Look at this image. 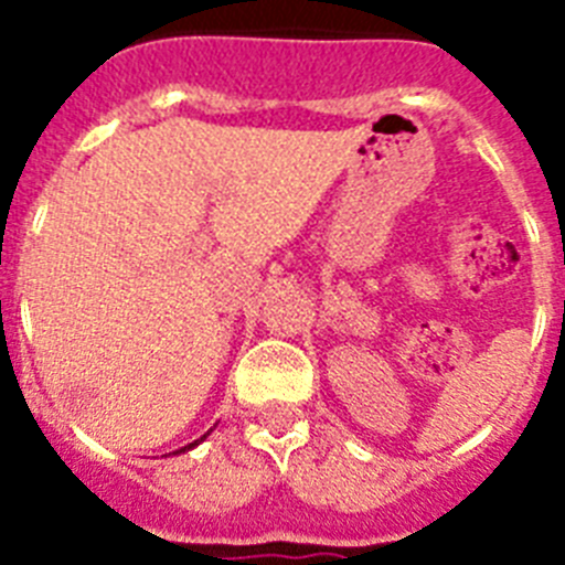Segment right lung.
I'll use <instances>...</instances> for the list:
<instances>
[{"mask_svg": "<svg viewBox=\"0 0 565 565\" xmlns=\"http://www.w3.org/2000/svg\"><path fill=\"white\" fill-rule=\"evenodd\" d=\"M206 436H209V433H206ZM206 436H203V438H206ZM203 438H198V441L186 444V447H181V450H178V452H186V450H192V447H198V444H201V441H203Z\"/></svg>", "mask_w": 565, "mask_h": 565, "instance_id": "obj_1", "label": "right lung"}]
</instances>
